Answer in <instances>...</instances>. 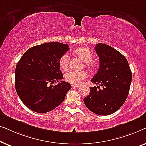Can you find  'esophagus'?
<instances>
[{"instance_id":"34e87169","label":"esophagus","mask_w":146,"mask_h":146,"mask_svg":"<svg viewBox=\"0 0 146 146\" xmlns=\"http://www.w3.org/2000/svg\"><path fill=\"white\" fill-rule=\"evenodd\" d=\"M72 88H79L80 87V86H78V85H72Z\"/></svg>"}]
</instances>
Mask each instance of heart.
<instances>
[{"label":"heart","mask_w":146,"mask_h":146,"mask_svg":"<svg viewBox=\"0 0 146 146\" xmlns=\"http://www.w3.org/2000/svg\"><path fill=\"white\" fill-rule=\"evenodd\" d=\"M76 55L79 56L85 62V65L88 66L90 62L92 60L93 56L92 52L86 48H79L76 49L74 51ZM70 56L67 53L64 54L59 59V65L62 69L66 70L69 66ZM88 76V74L85 71L76 72L69 71L64 75L65 80L73 85H79Z\"/></svg>","instance_id":"obj_1"}]
</instances>
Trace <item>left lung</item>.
<instances>
[{
  "label": "left lung",
  "mask_w": 146,
  "mask_h": 146,
  "mask_svg": "<svg viewBox=\"0 0 146 146\" xmlns=\"http://www.w3.org/2000/svg\"><path fill=\"white\" fill-rule=\"evenodd\" d=\"M100 68L91 82L99 84L90 88L84 98L86 106L94 113L107 115L120 108L128 96L132 74L124 56L113 48L99 43L95 47Z\"/></svg>",
  "instance_id": "8db88e82"
}]
</instances>
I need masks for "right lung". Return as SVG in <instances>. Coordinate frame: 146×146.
Here are the masks:
<instances>
[{
	"instance_id": "add662e5",
	"label": "right lung",
	"mask_w": 146,
	"mask_h": 146,
	"mask_svg": "<svg viewBox=\"0 0 146 146\" xmlns=\"http://www.w3.org/2000/svg\"><path fill=\"white\" fill-rule=\"evenodd\" d=\"M69 50L60 42H48L29 48L17 63L15 88L26 106L37 113L52 110L64 100L71 85L63 78L59 59Z\"/></svg>"
}]
</instances>
